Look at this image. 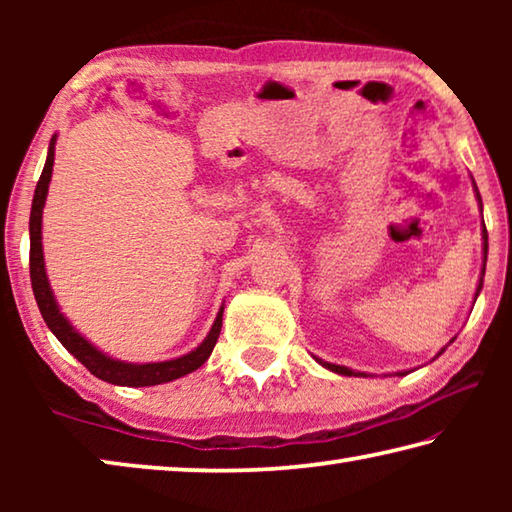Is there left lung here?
Instances as JSON below:
<instances>
[{
    "instance_id": "left-lung-1",
    "label": "left lung",
    "mask_w": 512,
    "mask_h": 512,
    "mask_svg": "<svg viewBox=\"0 0 512 512\" xmlns=\"http://www.w3.org/2000/svg\"><path fill=\"white\" fill-rule=\"evenodd\" d=\"M472 187H474V194H476V201H479V207H481V214H483V203H481V194H479V189H476V183H474V178H472ZM481 239H483V266H481V275H479V284H476V291H474V302H476V298H479V293H481V289H483V275H485V262H488V232H485V225H483V230H481ZM456 339V336H454ZM454 339H449V343H454ZM447 343V345H449ZM447 345L445 348H440V352L436 354V357H440V354H443L445 350H447ZM433 357V359H436ZM316 359V363H320V366L323 368H327V370H332V372H336V375H348V377H372V375H368V372H359V370H352V368H348V366H336V363H329V361H323V359H318V357H314ZM431 359V361H433ZM411 370H400V372H393V375H400V377H404V375H409Z\"/></svg>"
}]
</instances>
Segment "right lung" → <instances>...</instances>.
Wrapping results in <instances>:
<instances>
[{"mask_svg": "<svg viewBox=\"0 0 512 512\" xmlns=\"http://www.w3.org/2000/svg\"><path fill=\"white\" fill-rule=\"evenodd\" d=\"M56 140L58 135L51 137L49 149H47V162L45 169H42V176L36 185V194H33L31 203V219H29V239H31V250H29V271H31V287L33 296H36L38 309L42 318H45L47 327L54 332L56 339L63 343V348L74 354L85 368H88L94 377H99L108 384L115 386H158L167 384V381L180 379L189 375L203 366V363L210 359L216 341H219L221 334V323H223V305L216 314L210 332L203 339V343L194 348L192 352L183 354V357L167 359V361H151V363H131L110 357L108 352L99 350L90 339L76 329L69 318L60 311L58 300L54 296V289H51L47 268H45V253H42V212H45L47 194H49V183L51 173H54V155H56Z\"/></svg>", "mask_w": 512, "mask_h": 512, "instance_id": "obj_1", "label": "right lung"}]
</instances>
